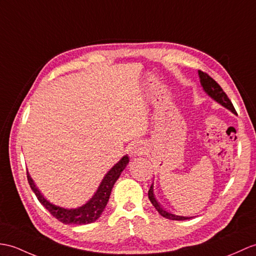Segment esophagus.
I'll use <instances>...</instances> for the list:
<instances>
[{
	"instance_id": "esophagus-1",
	"label": "esophagus",
	"mask_w": 256,
	"mask_h": 256,
	"mask_svg": "<svg viewBox=\"0 0 256 256\" xmlns=\"http://www.w3.org/2000/svg\"><path fill=\"white\" fill-rule=\"evenodd\" d=\"M144 152H145L144 146H142L140 142H135V144H133L128 148V154L130 157H138V156H142Z\"/></svg>"
}]
</instances>
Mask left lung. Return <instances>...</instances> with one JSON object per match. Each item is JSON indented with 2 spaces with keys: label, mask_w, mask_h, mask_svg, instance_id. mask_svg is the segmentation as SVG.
I'll return each instance as SVG.
<instances>
[{
  "label": "left lung",
  "mask_w": 256,
  "mask_h": 256,
  "mask_svg": "<svg viewBox=\"0 0 256 256\" xmlns=\"http://www.w3.org/2000/svg\"><path fill=\"white\" fill-rule=\"evenodd\" d=\"M198 76H200V85H202V87H203L205 92L208 94L210 98L215 100L216 102L220 104L222 106H224V108H227L228 110L232 112V114H236L232 102H231L227 94H226V92L222 90V88L219 86L218 82L216 80H214L208 74L202 72V70H198ZM148 198H150V200L152 202V204L157 210V212L164 218L171 219V220H186V219L192 218V217L178 216V215H174V214H171V212H168L167 210H164L162 207L159 205V203L155 198V194H154V186H152V184L150 186V191H148Z\"/></svg>",
  "instance_id": "1"
}]
</instances>
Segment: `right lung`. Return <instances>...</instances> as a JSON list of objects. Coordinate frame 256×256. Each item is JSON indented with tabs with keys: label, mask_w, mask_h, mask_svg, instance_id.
Instances as JSON below:
<instances>
[{
	"label": "right lung",
	"mask_w": 256,
	"mask_h": 256,
	"mask_svg": "<svg viewBox=\"0 0 256 256\" xmlns=\"http://www.w3.org/2000/svg\"><path fill=\"white\" fill-rule=\"evenodd\" d=\"M128 162L130 159L128 155L123 156L120 162L116 164L114 167L106 172V174L104 176L102 181L100 183V186H98L97 192L94 193L92 198L89 200L85 205L77 207V208H63V207L56 206L50 203L49 200H46L44 198V195L40 193L37 186H34V183L32 179L30 174H28V171L27 180L34 193L37 196L38 200L48 210H49V212L53 217H56L58 219V222H61L65 224H87L96 222L100 217L101 214H102L106 206V203H108L109 200L112 188H114V183L118 179V176H120L121 172L126 169Z\"/></svg>",
	"instance_id": "right-lung-1"
}]
</instances>
